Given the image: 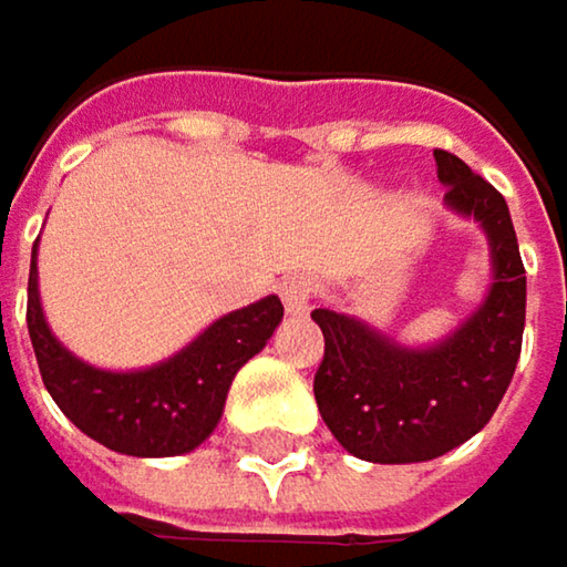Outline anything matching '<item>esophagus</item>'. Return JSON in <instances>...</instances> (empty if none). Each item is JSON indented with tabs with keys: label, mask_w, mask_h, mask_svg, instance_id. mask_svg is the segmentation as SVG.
I'll use <instances>...</instances> for the list:
<instances>
[{
	"label": "esophagus",
	"mask_w": 567,
	"mask_h": 567,
	"mask_svg": "<svg viewBox=\"0 0 567 567\" xmlns=\"http://www.w3.org/2000/svg\"><path fill=\"white\" fill-rule=\"evenodd\" d=\"M313 290H317L313 277H307V274H293L280 284V293H284V303L290 313H303L313 300Z\"/></svg>",
	"instance_id": "obj_1"
}]
</instances>
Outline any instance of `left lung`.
<instances>
[{
    "label": "left lung",
    "mask_w": 567,
    "mask_h": 567,
    "mask_svg": "<svg viewBox=\"0 0 567 567\" xmlns=\"http://www.w3.org/2000/svg\"><path fill=\"white\" fill-rule=\"evenodd\" d=\"M445 200L482 224L495 284L485 303L439 347L403 350L390 337L333 310L310 317L323 330L313 396L347 452L367 462H425L472 439L498 410L525 330V264L505 197L462 157L435 147Z\"/></svg>",
    "instance_id": "left-lung-1"
}]
</instances>
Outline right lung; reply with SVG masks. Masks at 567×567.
I'll use <instances>...</instances> for the list:
<instances>
[{
	"label": "right lung",
	"instance_id": "1",
	"mask_svg": "<svg viewBox=\"0 0 567 567\" xmlns=\"http://www.w3.org/2000/svg\"><path fill=\"white\" fill-rule=\"evenodd\" d=\"M280 317L284 303L264 297L220 317L167 363L142 373H105L75 360L45 327L32 250L25 323L42 383L85 435L125 455H181L200 445L224 413L230 380L267 347Z\"/></svg>",
	"mask_w": 567,
	"mask_h": 567
}]
</instances>
